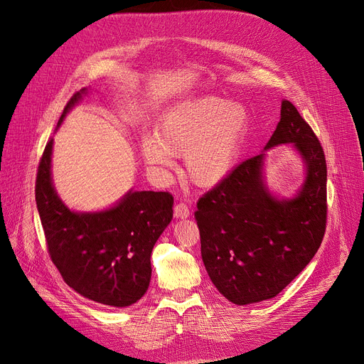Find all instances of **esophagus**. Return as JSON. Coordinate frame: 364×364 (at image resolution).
<instances>
[{
  "label": "esophagus",
  "instance_id": "34e87169",
  "mask_svg": "<svg viewBox=\"0 0 364 364\" xmlns=\"http://www.w3.org/2000/svg\"><path fill=\"white\" fill-rule=\"evenodd\" d=\"M174 215H176V218H181V220L188 218V217H190V209H188V206H187L186 203H183V202L177 203V205L174 206Z\"/></svg>",
  "mask_w": 364,
  "mask_h": 364
}]
</instances>
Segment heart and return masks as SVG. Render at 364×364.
I'll list each match as a JSON object with an SVG mask.
<instances>
[{
  "instance_id": "heart-1",
  "label": "heart",
  "mask_w": 364,
  "mask_h": 364,
  "mask_svg": "<svg viewBox=\"0 0 364 364\" xmlns=\"http://www.w3.org/2000/svg\"><path fill=\"white\" fill-rule=\"evenodd\" d=\"M246 125L243 106L217 95H199L171 107L156 134L144 137L147 165L166 171L184 155V176L198 187H214L235 166Z\"/></svg>"
}]
</instances>
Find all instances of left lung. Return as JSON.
<instances>
[{
	"mask_svg": "<svg viewBox=\"0 0 364 364\" xmlns=\"http://www.w3.org/2000/svg\"><path fill=\"white\" fill-rule=\"evenodd\" d=\"M280 144H294L305 165V180L294 198L272 195L262 151L198 202L205 269L220 294L236 305L280 294L313 259L326 230L324 151L289 100L282 102L280 121L264 150Z\"/></svg>",
	"mask_w": 364,
	"mask_h": 364,
	"instance_id": "1",
	"label": "left lung"
}]
</instances>
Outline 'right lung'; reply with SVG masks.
<instances>
[{
  "instance_id": "right-lung-1",
  "label": "right lung",
  "mask_w": 364,
  "mask_h": 364,
  "mask_svg": "<svg viewBox=\"0 0 364 364\" xmlns=\"http://www.w3.org/2000/svg\"><path fill=\"white\" fill-rule=\"evenodd\" d=\"M87 88L68 102L57 128ZM53 139L40 161L35 200L51 261L73 291L110 307H128L147 291L150 255L172 220L168 192H129L109 209L75 213L62 202L51 178Z\"/></svg>"
}]
</instances>
